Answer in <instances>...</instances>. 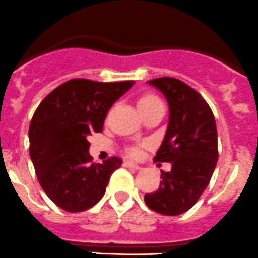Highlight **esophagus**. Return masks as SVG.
Listing matches in <instances>:
<instances>
[{"instance_id":"34e87169","label":"esophagus","mask_w":258,"mask_h":258,"mask_svg":"<svg viewBox=\"0 0 258 258\" xmlns=\"http://www.w3.org/2000/svg\"><path fill=\"white\" fill-rule=\"evenodd\" d=\"M124 166L125 167H129V168H133V170H136V171H138V170H141V167H139L138 164H136V163H133V162H129V161H125L124 162Z\"/></svg>"}]
</instances>
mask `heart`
Here are the masks:
<instances>
[{
  "instance_id": "heart-1",
  "label": "heart",
  "mask_w": 258,
  "mask_h": 258,
  "mask_svg": "<svg viewBox=\"0 0 258 258\" xmlns=\"http://www.w3.org/2000/svg\"><path fill=\"white\" fill-rule=\"evenodd\" d=\"M161 102V100L158 99L157 96H154V95L152 94H148V95H144V96H142L141 99H139L138 101V106H149V105H154V104H159ZM129 154L133 157H137L139 154V149L138 148H131L129 149Z\"/></svg>"
}]
</instances>
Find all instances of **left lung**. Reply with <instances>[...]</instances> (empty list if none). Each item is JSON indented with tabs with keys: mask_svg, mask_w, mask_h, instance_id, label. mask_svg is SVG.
Here are the masks:
<instances>
[{
	"mask_svg": "<svg viewBox=\"0 0 258 258\" xmlns=\"http://www.w3.org/2000/svg\"><path fill=\"white\" fill-rule=\"evenodd\" d=\"M167 99L170 120L154 162H170L161 171L158 190L144 195L147 207L163 215H180L195 205L209 185L218 162L214 115L198 91L182 81L161 77L148 81ZM161 164V163H158Z\"/></svg>",
	"mask_w": 258,
	"mask_h": 258,
	"instance_id": "1",
	"label": "left lung"
}]
</instances>
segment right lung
<instances>
[{
    "instance_id": "right-lung-1",
    "label": "right lung",
    "mask_w": 258,
    "mask_h": 258,
    "mask_svg": "<svg viewBox=\"0 0 258 258\" xmlns=\"http://www.w3.org/2000/svg\"><path fill=\"white\" fill-rule=\"evenodd\" d=\"M133 85L73 78L51 91L34 112L29 141L36 177L48 198L66 212L97 204L110 176L121 166L117 157L94 163L88 137L102 132L110 107Z\"/></svg>"
}]
</instances>
